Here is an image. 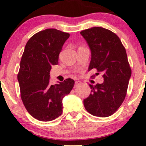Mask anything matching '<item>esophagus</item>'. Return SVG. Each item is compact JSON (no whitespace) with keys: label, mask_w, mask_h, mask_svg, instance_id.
Wrapping results in <instances>:
<instances>
[{"label":"esophagus","mask_w":146,"mask_h":146,"mask_svg":"<svg viewBox=\"0 0 146 146\" xmlns=\"http://www.w3.org/2000/svg\"><path fill=\"white\" fill-rule=\"evenodd\" d=\"M82 84V82L80 81H75V87H77L79 85H80Z\"/></svg>","instance_id":"esophagus-1"}]
</instances>
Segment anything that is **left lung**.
Masks as SVG:
<instances>
[{
	"instance_id": "8db88e82",
	"label": "left lung",
	"mask_w": 146,
	"mask_h": 146,
	"mask_svg": "<svg viewBox=\"0 0 146 146\" xmlns=\"http://www.w3.org/2000/svg\"><path fill=\"white\" fill-rule=\"evenodd\" d=\"M80 33L91 51L88 69L103 73L104 79L102 84H89L90 94L84 100V105L94 116H110L123 103L131 76L125 48L115 33L104 28L92 27Z\"/></svg>"
}]
</instances>
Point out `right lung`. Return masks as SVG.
<instances>
[{
	"mask_svg": "<svg viewBox=\"0 0 146 146\" xmlns=\"http://www.w3.org/2000/svg\"><path fill=\"white\" fill-rule=\"evenodd\" d=\"M70 34L56 29L36 33L27 42L18 73L21 97L30 115L42 121L58 118L62 113V99L74 86L71 78L51 85L50 70L58 64L59 54Z\"/></svg>",
	"mask_w": 146,
	"mask_h": 146,
	"instance_id": "right-lung-1",
	"label": "right lung"
}]
</instances>
